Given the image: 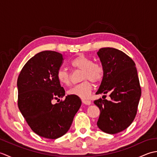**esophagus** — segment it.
Instances as JSON below:
<instances>
[{"instance_id": "1", "label": "esophagus", "mask_w": 157, "mask_h": 157, "mask_svg": "<svg viewBox=\"0 0 157 157\" xmlns=\"http://www.w3.org/2000/svg\"><path fill=\"white\" fill-rule=\"evenodd\" d=\"M82 102L86 105H90L91 104V101L88 100H82Z\"/></svg>"}]
</instances>
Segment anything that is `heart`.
<instances>
[{"label": "heart", "instance_id": "b5f03b06", "mask_svg": "<svg viewBox=\"0 0 157 157\" xmlns=\"http://www.w3.org/2000/svg\"><path fill=\"white\" fill-rule=\"evenodd\" d=\"M71 65L74 69L82 70L80 84H77L68 91L69 95H74L82 99L88 98L91 94L92 84L102 81L104 77L105 70L103 66L84 55H79L71 62ZM57 79L61 84L69 86L71 84V73L65 69H60L57 71Z\"/></svg>", "mask_w": 157, "mask_h": 157}]
</instances>
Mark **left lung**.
<instances>
[{
    "mask_svg": "<svg viewBox=\"0 0 157 157\" xmlns=\"http://www.w3.org/2000/svg\"><path fill=\"white\" fill-rule=\"evenodd\" d=\"M105 74L96 94H107L111 101H94L100 109L97 125L102 132L115 134L127 129L134 121L141 96L134 61L114 48H102L97 52Z\"/></svg>",
    "mask_w": 157,
    "mask_h": 157,
    "instance_id": "obj_1",
    "label": "left lung"
}]
</instances>
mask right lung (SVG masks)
Segmentation results:
<instances>
[{
    "mask_svg": "<svg viewBox=\"0 0 157 157\" xmlns=\"http://www.w3.org/2000/svg\"><path fill=\"white\" fill-rule=\"evenodd\" d=\"M64 61L62 54L45 51L36 54L23 66L17 79L18 107L36 134L56 139L65 134L82 105L79 96H65L57 71Z\"/></svg>",
    "mask_w": 157,
    "mask_h": 157,
    "instance_id": "obj_1",
    "label": "right lung"
}]
</instances>
